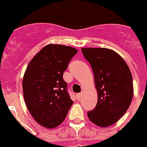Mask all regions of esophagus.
I'll return each instance as SVG.
<instances>
[{"instance_id": "obj_1", "label": "esophagus", "mask_w": 147, "mask_h": 147, "mask_svg": "<svg viewBox=\"0 0 147 147\" xmlns=\"http://www.w3.org/2000/svg\"><path fill=\"white\" fill-rule=\"evenodd\" d=\"M81 96H82V94H81V93H79V94H76V98H77L78 100H80Z\"/></svg>"}]
</instances>
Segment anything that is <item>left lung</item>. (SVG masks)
Wrapping results in <instances>:
<instances>
[{
  "label": "left lung",
  "mask_w": 147,
  "mask_h": 147,
  "mask_svg": "<svg viewBox=\"0 0 147 147\" xmlns=\"http://www.w3.org/2000/svg\"><path fill=\"white\" fill-rule=\"evenodd\" d=\"M94 73L98 92L96 107L88 112L92 123L107 127L119 121L129 108L134 95L130 70L123 58L107 48H82Z\"/></svg>",
  "instance_id": "obj_1"
}]
</instances>
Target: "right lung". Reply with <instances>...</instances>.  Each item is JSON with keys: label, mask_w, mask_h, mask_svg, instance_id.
I'll return each instance as SVG.
<instances>
[{"label": "right lung", "mask_w": 147, "mask_h": 147, "mask_svg": "<svg viewBox=\"0 0 147 147\" xmlns=\"http://www.w3.org/2000/svg\"><path fill=\"white\" fill-rule=\"evenodd\" d=\"M77 52L64 45H47L26 67L23 78L24 100L33 119L44 127L60 125L73 104L62 76Z\"/></svg>", "instance_id": "obj_1"}]
</instances>
